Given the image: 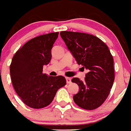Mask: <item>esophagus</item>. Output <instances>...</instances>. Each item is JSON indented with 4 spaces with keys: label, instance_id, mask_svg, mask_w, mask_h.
Wrapping results in <instances>:
<instances>
[{
    "label": "esophagus",
    "instance_id": "1",
    "mask_svg": "<svg viewBox=\"0 0 131 131\" xmlns=\"http://www.w3.org/2000/svg\"><path fill=\"white\" fill-rule=\"evenodd\" d=\"M66 80H67V84H70V83H71V78H70L67 77V78H66Z\"/></svg>",
    "mask_w": 131,
    "mask_h": 131
}]
</instances>
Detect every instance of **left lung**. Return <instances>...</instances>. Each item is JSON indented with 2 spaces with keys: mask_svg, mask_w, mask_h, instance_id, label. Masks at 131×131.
Segmentation results:
<instances>
[{
  "mask_svg": "<svg viewBox=\"0 0 131 131\" xmlns=\"http://www.w3.org/2000/svg\"><path fill=\"white\" fill-rule=\"evenodd\" d=\"M60 35L77 63L88 71L84 81L78 78L71 80L79 86L74 102L84 110H95L105 102L113 86V56L106 44L96 36L68 31H61Z\"/></svg>",
  "mask_w": 131,
  "mask_h": 131,
  "instance_id": "left-lung-1",
  "label": "left lung"
}]
</instances>
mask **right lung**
I'll return each mask as SVG.
<instances>
[{
	"label": "right lung",
	"mask_w": 131,
	"mask_h": 131,
	"mask_svg": "<svg viewBox=\"0 0 131 131\" xmlns=\"http://www.w3.org/2000/svg\"><path fill=\"white\" fill-rule=\"evenodd\" d=\"M59 32L41 35L28 41L16 51L10 66L12 85L21 100L34 109L51 103L57 92L66 85L62 76L50 77L43 67L51 59V49Z\"/></svg>",
	"instance_id": "right-lung-1"
}]
</instances>
